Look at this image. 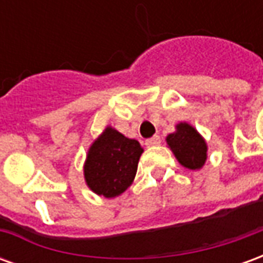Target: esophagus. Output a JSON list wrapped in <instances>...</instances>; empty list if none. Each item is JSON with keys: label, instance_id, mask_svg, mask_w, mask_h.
Wrapping results in <instances>:
<instances>
[{"label": "esophagus", "instance_id": "obj_1", "mask_svg": "<svg viewBox=\"0 0 263 263\" xmlns=\"http://www.w3.org/2000/svg\"><path fill=\"white\" fill-rule=\"evenodd\" d=\"M160 142H162V141H160L159 135H155V137L146 139V141H145V145H146V146H158V145H160Z\"/></svg>", "mask_w": 263, "mask_h": 263}]
</instances>
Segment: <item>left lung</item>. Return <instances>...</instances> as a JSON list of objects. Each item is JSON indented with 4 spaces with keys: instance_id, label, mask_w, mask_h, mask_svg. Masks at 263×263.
Masks as SVG:
<instances>
[{
    "instance_id": "1",
    "label": "left lung",
    "mask_w": 263,
    "mask_h": 263,
    "mask_svg": "<svg viewBox=\"0 0 263 263\" xmlns=\"http://www.w3.org/2000/svg\"><path fill=\"white\" fill-rule=\"evenodd\" d=\"M177 160L184 167L200 169L207 159V145L201 135L186 122L177 125V131L166 138Z\"/></svg>"
}]
</instances>
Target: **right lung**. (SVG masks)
<instances>
[{
  "instance_id": "add662e5",
  "label": "right lung",
  "mask_w": 263,
  "mask_h": 263,
  "mask_svg": "<svg viewBox=\"0 0 263 263\" xmlns=\"http://www.w3.org/2000/svg\"><path fill=\"white\" fill-rule=\"evenodd\" d=\"M142 152L138 141L108 126L87 155L84 177L88 187L104 197L124 193L137 175Z\"/></svg>"
}]
</instances>
